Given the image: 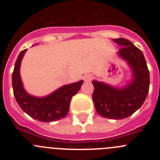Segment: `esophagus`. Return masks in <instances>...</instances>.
I'll list each match as a JSON object with an SVG mask.
<instances>
[{"instance_id":"34e87169","label":"esophagus","mask_w":160,"mask_h":160,"mask_svg":"<svg viewBox=\"0 0 160 160\" xmlns=\"http://www.w3.org/2000/svg\"><path fill=\"white\" fill-rule=\"evenodd\" d=\"M92 78H93V76L91 75V74H85V75L83 76V80H84L85 82L91 81Z\"/></svg>"}]
</instances>
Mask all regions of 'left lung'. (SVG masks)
I'll return each instance as SVG.
<instances>
[{
  "label": "left lung",
  "mask_w": 160,
  "mask_h": 160,
  "mask_svg": "<svg viewBox=\"0 0 160 160\" xmlns=\"http://www.w3.org/2000/svg\"><path fill=\"white\" fill-rule=\"evenodd\" d=\"M122 46L118 51L133 72L131 82L122 88H115L105 83L93 81V102L97 112L104 118L122 119L131 116L141 107L148 96L150 86L149 70L140 49L125 38L114 39Z\"/></svg>",
  "instance_id": "obj_1"
}]
</instances>
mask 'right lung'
Masks as SVG:
<instances>
[{"instance_id":"obj_1","label":"right lung","mask_w":160,"mask_h":160,"mask_svg":"<svg viewBox=\"0 0 160 160\" xmlns=\"http://www.w3.org/2000/svg\"><path fill=\"white\" fill-rule=\"evenodd\" d=\"M26 49L18 55L12 75V90L17 102L31 118L41 122H54L67 115L71 98L81 88L83 81L63 86L45 98H36L27 94L22 86L20 66Z\"/></svg>"}]
</instances>
